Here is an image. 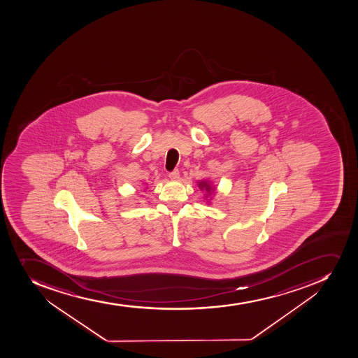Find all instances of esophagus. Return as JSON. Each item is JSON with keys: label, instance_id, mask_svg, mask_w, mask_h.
I'll use <instances>...</instances> for the list:
<instances>
[{"label": "esophagus", "instance_id": "esophagus-1", "mask_svg": "<svg viewBox=\"0 0 358 358\" xmlns=\"http://www.w3.org/2000/svg\"><path fill=\"white\" fill-rule=\"evenodd\" d=\"M169 178L173 180H178V178H180V171H178V169L171 171V173H169Z\"/></svg>", "mask_w": 358, "mask_h": 358}]
</instances>
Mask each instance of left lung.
Masks as SVG:
<instances>
[{
    "instance_id": "left-lung-1",
    "label": "left lung",
    "mask_w": 358,
    "mask_h": 358,
    "mask_svg": "<svg viewBox=\"0 0 358 358\" xmlns=\"http://www.w3.org/2000/svg\"><path fill=\"white\" fill-rule=\"evenodd\" d=\"M197 184L200 190L205 192V194H203V197H205V199H208L207 201L210 203V200L212 199V194L217 192V187H214L210 180H198Z\"/></svg>"
}]
</instances>
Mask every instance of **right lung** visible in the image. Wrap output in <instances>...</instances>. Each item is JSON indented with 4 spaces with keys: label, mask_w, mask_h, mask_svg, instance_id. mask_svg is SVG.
Returning <instances> with one entry per match:
<instances>
[{
    "label": "right lung",
    "mask_w": 358,
    "mask_h": 358,
    "mask_svg": "<svg viewBox=\"0 0 358 358\" xmlns=\"http://www.w3.org/2000/svg\"><path fill=\"white\" fill-rule=\"evenodd\" d=\"M144 185H146V184H144Z\"/></svg>",
    "instance_id": "obj_1"
}]
</instances>
